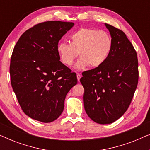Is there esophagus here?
I'll return each mask as SVG.
<instances>
[{
	"label": "esophagus",
	"instance_id": "1",
	"mask_svg": "<svg viewBox=\"0 0 150 150\" xmlns=\"http://www.w3.org/2000/svg\"><path fill=\"white\" fill-rule=\"evenodd\" d=\"M76 76H77V80H78V81H80V79H81V74H79V73H77Z\"/></svg>",
	"mask_w": 150,
	"mask_h": 150
}]
</instances>
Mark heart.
Segmentation results:
<instances>
[{"label": "heart", "mask_w": 150, "mask_h": 150, "mask_svg": "<svg viewBox=\"0 0 150 150\" xmlns=\"http://www.w3.org/2000/svg\"><path fill=\"white\" fill-rule=\"evenodd\" d=\"M71 43L59 42L57 51L63 64L71 66L78 57L76 68L82 70L89 65L101 66L107 60L112 48V40L104 30L91 28H81L70 36Z\"/></svg>", "instance_id": "obj_1"}]
</instances>
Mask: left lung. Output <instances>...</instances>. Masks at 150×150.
Here are the masks:
<instances>
[{"mask_svg":"<svg viewBox=\"0 0 150 150\" xmlns=\"http://www.w3.org/2000/svg\"><path fill=\"white\" fill-rule=\"evenodd\" d=\"M112 40V48L101 66L83 73L84 106L93 122L108 124L128 109L139 79L138 59L132 44L122 30L104 24Z\"/></svg>","mask_w":150,"mask_h":150,"instance_id":"obj_1","label":"left lung"}]
</instances>
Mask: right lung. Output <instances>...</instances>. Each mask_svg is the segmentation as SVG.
Here are the masks:
<instances>
[{
  "instance_id": "1",
  "label": "right lung",
  "mask_w": 150,
  "mask_h": 150,
  "mask_svg": "<svg viewBox=\"0 0 150 150\" xmlns=\"http://www.w3.org/2000/svg\"><path fill=\"white\" fill-rule=\"evenodd\" d=\"M73 22L48 21L20 36L10 63L12 88L22 110L39 122H52L62 113L65 96L77 84L75 73L60 61L57 46Z\"/></svg>"
}]
</instances>
